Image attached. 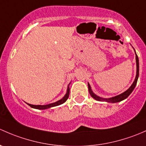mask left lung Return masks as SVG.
Returning <instances> with one entry per match:
<instances>
[{
	"instance_id": "1",
	"label": "left lung",
	"mask_w": 146,
	"mask_h": 146,
	"mask_svg": "<svg viewBox=\"0 0 146 146\" xmlns=\"http://www.w3.org/2000/svg\"><path fill=\"white\" fill-rule=\"evenodd\" d=\"M135 53H136V51H135ZM136 78H135V80L133 82V83L132 84V85L131 86L130 88L129 89H127L125 92H124L123 94H120V95H118L117 96H115V97L110 98H102L99 97V96H97L96 94H94L93 93V91H91V86H90L89 84H88V91H89L90 95L91 96V97L94 98V99H96V100H99V101H106L108 102V103H118V102L121 101V100H124V99L127 98L128 96L131 94L132 91L134 89L135 86H136V84H137L138 78H139V58H138V55H136Z\"/></svg>"
}]
</instances>
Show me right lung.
Listing matches in <instances>:
<instances>
[{"instance_id": "obj_1", "label": "right lung", "mask_w": 146, "mask_h": 146, "mask_svg": "<svg viewBox=\"0 0 146 146\" xmlns=\"http://www.w3.org/2000/svg\"><path fill=\"white\" fill-rule=\"evenodd\" d=\"M69 96H70V88H67V94H66V95L64 96V97L62 98L61 100H58V101L55 102V103H51V104H48V105H46V106H34V105H31V104H27L31 108H35V109H38V110H45V109H48V108H52V107H55V106H60V105L62 104V103H64V102L66 101V100H67V98H68Z\"/></svg>"}]
</instances>
